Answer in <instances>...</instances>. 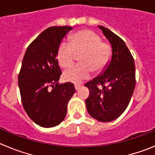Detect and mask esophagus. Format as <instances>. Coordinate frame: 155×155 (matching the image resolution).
Instances as JSON below:
<instances>
[{"mask_svg": "<svg viewBox=\"0 0 155 155\" xmlns=\"http://www.w3.org/2000/svg\"><path fill=\"white\" fill-rule=\"evenodd\" d=\"M80 87H81V85L75 84V89H76V90H79V89H80Z\"/></svg>", "mask_w": 155, "mask_h": 155, "instance_id": "34e87169", "label": "esophagus"}]
</instances>
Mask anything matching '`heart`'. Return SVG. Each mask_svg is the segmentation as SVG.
Returning <instances> with one entry per match:
<instances>
[{
  "mask_svg": "<svg viewBox=\"0 0 155 155\" xmlns=\"http://www.w3.org/2000/svg\"><path fill=\"white\" fill-rule=\"evenodd\" d=\"M80 64L68 69L63 73V79L67 82H79L90 76L93 72L103 70L110 62L112 51L109 45L91 30H80L71 37L69 43L63 42L58 47L57 61L63 68L73 64L75 54H80Z\"/></svg>",
  "mask_w": 155,
  "mask_h": 155,
  "instance_id": "b5f03b06",
  "label": "heart"
}]
</instances>
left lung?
Wrapping results in <instances>:
<instances>
[{
    "instance_id": "1",
    "label": "left lung",
    "mask_w": 155,
    "mask_h": 155,
    "mask_svg": "<svg viewBox=\"0 0 155 155\" xmlns=\"http://www.w3.org/2000/svg\"><path fill=\"white\" fill-rule=\"evenodd\" d=\"M98 27L110 43L112 56L102 73L85 84L90 92L86 105L91 117L108 122L128 107L135 87V67L125 42L110 30Z\"/></svg>"
}]
</instances>
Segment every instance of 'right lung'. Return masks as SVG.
I'll list each match as a JSON object with an SVG mask.
<instances>
[{
	"label": "right lung",
	"instance_id": "obj_1",
	"mask_svg": "<svg viewBox=\"0 0 155 155\" xmlns=\"http://www.w3.org/2000/svg\"><path fill=\"white\" fill-rule=\"evenodd\" d=\"M72 29L68 26L47 28L30 43L23 59L18 76L23 106L30 119L43 128L63 121L68 102L76 92L73 83L58 82L62 74L58 47Z\"/></svg>",
	"mask_w": 155,
	"mask_h": 155
}]
</instances>
